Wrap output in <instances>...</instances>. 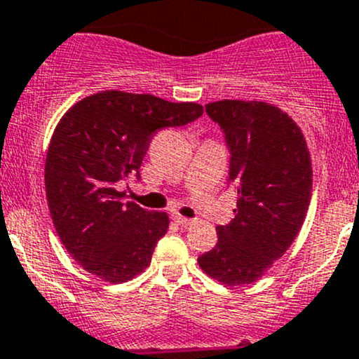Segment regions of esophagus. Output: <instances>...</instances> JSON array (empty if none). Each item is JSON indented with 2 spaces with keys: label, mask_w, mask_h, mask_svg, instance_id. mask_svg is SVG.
<instances>
[{
  "label": "esophagus",
  "mask_w": 359,
  "mask_h": 359,
  "mask_svg": "<svg viewBox=\"0 0 359 359\" xmlns=\"http://www.w3.org/2000/svg\"><path fill=\"white\" fill-rule=\"evenodd\" d=\"M173 220H175L177 224H179V226H191V224H193V220L191 219H186V217H182V215H173Z\"/></svg>",
  "instance_id": "1"
}]
</instances>
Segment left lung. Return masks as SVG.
I'll return each mask as SVG.
<instances>
[{"mask_svg": "<svg viewBox=\"0 0 359 359\" xmlns=\"http://www.w3.org/2000/svg\"><path fill=\"white\" fill-rule=\"evenodd\" d=\"M205 109L226 133L238 203L233 222L217 227L219 241L198 264L227 287L250 285L287 252L306 220L311 154L300 126L273 104L224 99Z\"/></svg>", "mask_w": 359, "mask_h": 359, "instance_id": "left-lung-1", "label": "left lung"}]
</instances>
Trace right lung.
<instances>
[{
  "label": "right lung",
  "instance_id": "obj_1",
  "mask_svg": "<svg viewBox=\"0 0 359 359\" xmlns=\"http://www.w3.org/2000/svg\"><path fill=\"white\" fill-rule=\"evenodd\" d=\"M201 114L196 102L104 90L60 118L46 153L45 191L57 234L83 269L125 283L149 267L170 219L123 201L118 184L139 177L154 133Z\"/></svg>",
  "mask_w": 359,
  "mask_h": 359
}]
</instances>
